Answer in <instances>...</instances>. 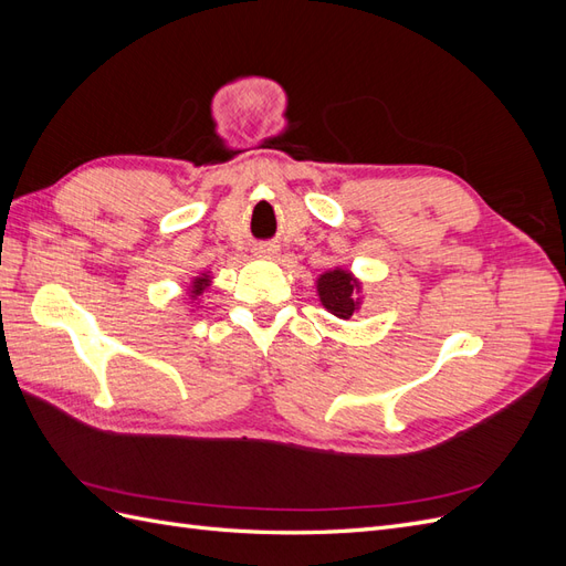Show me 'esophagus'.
<instances>
[{"label":"esophagus","instance_id":"34e87169","mask_svg":"<svg viewBox=\"0 0 566 566\" xmlns=\"http://www.w3.org/2000/svg\"><path fill=\"white\" fill-rule=\"evenodd\" d=\"M254 254L262 256V260H273L279 254V245L276 243H260L254 245Z\"/></svg>","mask_w":566,"mask_h":566}]
</instances>
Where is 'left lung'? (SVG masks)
<instances>
[{"mask_svg": "<svg viewBox=\"0 0 566 566\" xmlns=\"http://www.w3.org/2000/svg\"><path fill=\"white\" fill-rule=\"evenodd\" d=\"M316 287L321 304L337 318H352V314L358 310V304H361L356 297L361 285H358V281L345 269L325 271Z\"/></svg>", "mask_w": 566, "mask_h": 566, "instance_id": "1", "label": "left lung"}]
</instances>
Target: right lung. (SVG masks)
Here are the masks:
<instances>
[{
  "label": "right lung",
  "mask_w": 566,
  "mask_h": 566,
  "mask_svg": "<svg viewBox=\"0 0 566 566\" xmlns=\"http://www.w3.org/2000/svg\"><path fill=\"white\" fill-rule=\"evenodd\" d=\"M210 285V276L208 273H202V276H198V279H193V285H191V297L196 300V297H200V293L205 287Z\"/></svg>",
  "instance_id": "add662e5"
}]
</instances>
